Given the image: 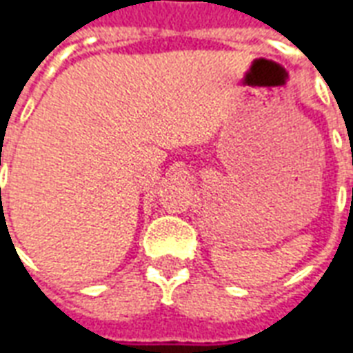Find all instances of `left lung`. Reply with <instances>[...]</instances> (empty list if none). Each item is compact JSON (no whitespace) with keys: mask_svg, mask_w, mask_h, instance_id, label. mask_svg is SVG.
<instances>
[{"mask_svg":"<svg viewBox=\"0 0 353 353\" xmlns=\"http://www.w3.org/2000/svg\"><path fill=\"white\" fill-rule=\"evenodd\" d=\"M352 196H353V190H352Z\"/></svg>","mask_w":353,"mask_h":353,"instance_id":"8db88e82","label":"left lung"}]
</instances>
